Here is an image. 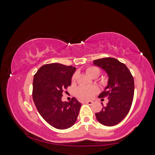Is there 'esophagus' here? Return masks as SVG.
<instances>
[{"instance_id": "34e87169", "label": "esophagus", "mask_w": 155, "mask_h": 155, "mask_svg": "<svg viewBox=\"0 0 155 155\" xmlns=\"http://www.w3.org/2000/svg\"><path fill=\"white\" fill-rule=\"evenodd\" d=\"M85 103H86L87 104L89 105H91L93 104V102L92 101H86Z\"/></svg>"}]
</instances>
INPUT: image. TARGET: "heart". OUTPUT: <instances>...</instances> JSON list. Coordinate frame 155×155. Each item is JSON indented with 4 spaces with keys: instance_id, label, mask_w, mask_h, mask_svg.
I'll return each instance as SVG.
<instances>
[{
    "instance_id": "1",
    "label": "heart",
    "mask_w": 155,
    "mask_h": 155,
    "mask_svg": "<svg viewBox=\"0 0 155 155\" xmlns=\"http://www.w3.org/2000/svg\"><path fill=\"white\" fill-rule=\"evenodd\" d=\"M86 72L91 77L95 76L98 77L100 74V69L97 66H90L86 69ZM77 74L74 73L72 77V82L73 83L77 79ZM98 91V88L96 86H81L75 91L76 96L81 99H89Z\"/></svg>"
}]
</instances>
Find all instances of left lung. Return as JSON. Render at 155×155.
I'll use <instances>...</instances> for the list:
<instances>
[{"mask_svg":"<svg viewBox=\"0 0 155 155\" xmlns=\"http://www.w3.org/2000/svg\"><path fill=\"white\" fill-rule=\"evenodd\" d=\"M93 64L105 70L108 74L107 86L99 95L107 97L108 103L95 114L99 122L106 126L119 124L128 115L131 108L134 93V81L131 72L124 63L114 58H104Z\"/></svg>","mask_w":155,"mask_h":155,"instance_id":"8db88e82","label":"left lung"}]
</instances>
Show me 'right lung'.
<instances>
[{
	"mask_svg": "<svg viewBox=\"0 0 155 155\" xmlns=\"http://www.w3.org/2000/svg\"><path fill=\"white\" fill-rule=\"evenodd\" d=\"M76 68L59 63L42 66L34 75L33 99L39 114L54 128H71L77 121L81 107L77 99L62 101L64 90L71 85Z\"/></svg>",
	"mask_w": 155,
	"mask_h": 155,
	"instance_id": "right-lung-1",
	"label": "right lung"
}]
</instances>
